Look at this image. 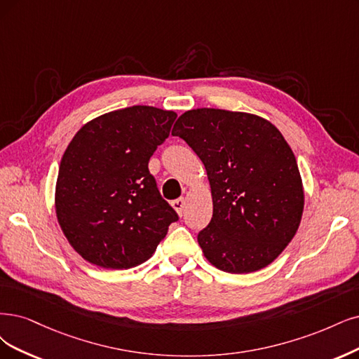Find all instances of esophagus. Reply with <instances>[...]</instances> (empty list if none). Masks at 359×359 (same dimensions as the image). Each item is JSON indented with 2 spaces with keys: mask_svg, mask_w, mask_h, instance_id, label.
Segmentation results:
<instances>
[{
  "mask_svg": "<svg viewBox=\"0 0 359 359\" xmlns=\"http://www.w3.org/2000/svg\"><path fill=\"white\" fill-rule=\"evenodd\" d=\"M171 205H172V208L177 211V215L182 216V211H183V207H184V200H183V198H177V200L171 201Z\"/></svg>",
  "mask_w": 359,
  "mask_h": 359,
  "instance_id": "esophagus-1",
  "label": "esophagus"
}]
</instances>
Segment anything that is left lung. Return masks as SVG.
<instances>
[{
	"label": "left lung",
	"mask_w": 359,
	"mask_h": 359,
	"mask_svg": "<svg viewBox=\"0 0 359 359\" xmlns=\"http://www.w3.org/2000/svg\"><path fill=\"white\" fill-rule=\"evenodd\" d=\"M203 161L213 217L198 233L220 271L268 266L296 235L304 195L296 156L273 124L257 115L201 108L179 116L171 131Z\"/></svg>",
	"instance_id": "left-lung-1"
}]
</instances>
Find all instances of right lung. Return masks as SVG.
Here are the masks:
<instances>
[{"label":"right lung","instance_id":"add662e5","mask_svg":"<svg viewBox=\"0 0 359 359\" xmlns=\"http://www.w3.org/2000/svg\"><path fill=\"white\" fill-rule=\"evenodd\" d=\"M176 116L154 106H130L91 119L68 144L56 183V215L84 260L106 269L137 266L179 220L148 168Z\"/></svg>","mask_w":359,"mask_h":359}]
</instances>
